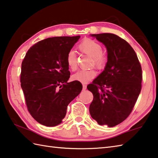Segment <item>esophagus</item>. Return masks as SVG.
I'll return each instance as SVG.
<instances>
[{
	"mask_svg": "<svg viewBox=\"0 0 158 158\" xmlns=\"http://www.w3.org/2000/svg\"><path fill=\"white\" fill-rule=\"evenodd\" d=\"M86 88H87V85L85 84H83V90H85V89H86Z\"/></svg>",
	"mask_w": 158,
	"mask_h": 158,
	"instance_id": "esophagus-1",
	"label": "esophagus"
}]
</instances>
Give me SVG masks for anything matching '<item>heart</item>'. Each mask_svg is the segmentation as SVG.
Masks as SVG:
<instances>
[{
    "label": "heart",
    "instance_id": "b5f03b06",
    "mask_svg": "<svg viewBox=\"0 0 158 158\" xmlns=\"http://www.w3.org/2000/svg\"><path fill=\"white\" fill-rule=\"evenodd\" d=\"M78 48L83 53L92 57V66H94L98 69H103L107 63V55L103 52L102 46L98 42L91 39H85L80 43ZM66 63L71 70L77 69V59L75 52L70 50L67 53ZM97 75L93 69L80 70L73 76V79L83 83H86L93 79Z\"/></svg>",
    "mask_w": 158,
    "mask_h": 158
}]
</instances>
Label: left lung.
Instances as JSON below:
<instances>
[{"label": "left lung", "instance_id": "obj_1", "mask_svg": "<svg viewBox=\"0 0 158 158\" xmlns=\"http://www.w3.org/2000/svg\"><path fill=\"white\" fill-rule=\"evenodd\" d=\"M107 48V63L92 83L89 114L100 125L116 126L127 118L142 87L141 65L129 43L113 33L92 34Z\"/></svg>", "mask_w": 158, "mask_h": 158}]
</instances>
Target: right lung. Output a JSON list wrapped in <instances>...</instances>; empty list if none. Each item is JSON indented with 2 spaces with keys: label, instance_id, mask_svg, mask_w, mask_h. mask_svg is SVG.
I'll use <instances>...</instances> for the list:
<instances>
[{
  "label": "right lung",
  "instance_id": "right-lung-1",
  "mask_svg": "<svg viewBox=\"0 0 158 158\" xmlns=\"http://www.w3.org/2000/svg\"><path fill=\"white\" fill-rule=\"evenodd\" d=\"M80 35L54 37L32 46L22 62L20 82L27 110L37 122L54 127L62 122L67 107L82 89L79 81L68 83L67 53Z\"/></svg>",
  "mask_w": 158,
  "mask_h": 158
}]
</instances>
